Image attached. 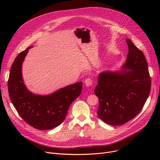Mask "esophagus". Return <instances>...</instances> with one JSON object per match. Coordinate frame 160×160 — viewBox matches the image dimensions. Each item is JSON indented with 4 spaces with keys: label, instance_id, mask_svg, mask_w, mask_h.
<instances>
[{
    "label": "esophagus",
    "instance_id": "obj_1",
    "mask_svg": "<svg viewBox=\"0 0 160 160\" xmlns=\"http://www.w3.org/2000/svg\"><path fill=\"white\" fill-rule=\"evenodd\" d=\"M84 82H85V84H86V86L87 87H90V86H91L92 85H93V80H91V78H89L86 79V80H85Z\"/></svg>",
    "mask_w": 160,
    "mask_h": 160
}]
</instances>
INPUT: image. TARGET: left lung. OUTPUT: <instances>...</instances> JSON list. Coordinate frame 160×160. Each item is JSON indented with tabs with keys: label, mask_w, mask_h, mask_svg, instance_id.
Listing matches in <instances>:
<instances>
[{
	"label": "left lung",
	"mask_w": 160,
	"mask_h": 160,
	"mask_svg": "<svg viewBox=\"0 0 160 160\" xmlns=\"http://www.w3.org/2000/svg\"><path fill=\"white\" fill-rule=\"evenodd\" d=\"M127 60L120 71L98 75L94 90L99 100L97 114L106 124L119 126L134 118L148 97L151 80L144 54L130 39Z\"/></svg>",
	"instance_id": "left-lung-1"
}]
</instances>
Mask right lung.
Returning <instances> with one entry per match:
<instances>
[{
  "mask_svg": "<svg viewBox=\"0 0 160 160\" xmlns=\"http://www.w3.org/2000/svg\"><path fill=\"white\" fill-rule=\"evenodd\" d=\"M32 47L23 50L15 59L8 81V93L17 112L25 122L38 130L52 129L64 121L70 105L81 94L82 82L48 95L31 93L23 82L21 69L24 58Z\"/></svg>",
  "mask_w": 160,
  "mask_h": 160,
  "instance_id": "add662e5",
  "label": "right lung"
}]
</instances>
